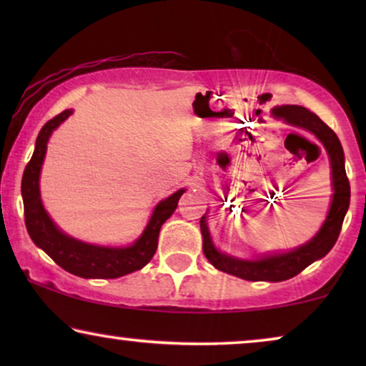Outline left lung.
<instances>
[{
	"label": "left lung",
	"mask_w": 366,
	"mask_h": 366,
	"mask_svg": "<svg viewBox=\"0 0 366 366\" xmlns=\"http://www.w3.org/2000/svg\"><path fill=\"white\" fill-rule=\"evenodd\" d=\"M272 113L274 118H282L288 124L313 133L323 143L328 153L330 164H332L333 198L327 219H325L320 232L308 243L292 249V252L264 254V257L257 259L234 258L218 252L212 242V237H209L207 214H203L202 219H199V228H202L203 234L204 257L219 272L248 280V282H285V280H290L302 273L308 264L323 258L337 243L338 234L342 232L345 214H347L350 207V182L347 178V172H345V154L342 143H340L333 129L328 124H325L310 109L297 107V104L277 107L272 109Z\"/></svg>",
	"instance_id": "8db88e82"
}]
</instances>
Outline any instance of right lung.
<instances>
[{"mask_svg":"<svg viewBox=\"0 0 366 366\" xmlns=\"http://www.w3.org/2000/svg\"><path fill=\"white\" fill-rule=\"evenodd\" d=\"M71 113L73 109H64L63 113L56 114L44 124L38 134L33 157L24 168L21 179L24 223H26V229L33 243L66 272L81 278H119L123 274L142 269L153 258L158 247L162 224L177 209L178 199L184 189H178L172 197L164 198L157 204L142 237L129 247H98V244L79 242L64 234L48 217L43 207L41 197H39V173H41L49 137Z\"/></svg>","mask_w":366,"mask_h":366,"instance_id":"1","label":"right lung"}]
</instances>
